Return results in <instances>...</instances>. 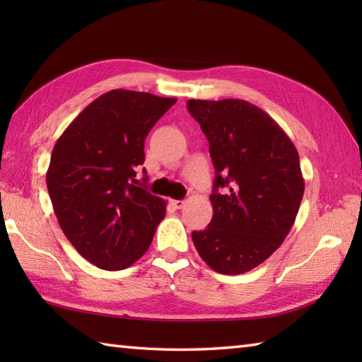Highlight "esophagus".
Segmentation results:
<instances>
[{
	"mask_svg": "<svg viewBox=\"0 0 362 362\" xmlns=\"http://www.w3.org/2000/svg\"><path fill=\"white\" fill-rule=\"evenodd\" d=\"M171 205L174 206V209H177V210H180L183 205H185V201H171Z\"/></svg>",
	"mask_w": 362,
	"mask_h": 362,
	"instance_id": "1",
	"label": "esophagus"
}]
</instances>
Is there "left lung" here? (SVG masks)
<instances>
[{
    "label": "left lung",
    "instance_id": "8db88e82",
    "mask_svg": "<svg viewBox=\"0 0 362 362\" xmlns=\"http://www.w3.org/2000/svg\"><path fill=\"white\" fill-rule=\"evenodd\" d=\"M187 107L210 143L216 169L213 218L193 232V243L213 271L249 272L294 226L305 191L298 152L264 110L243 99H189Z\"/></svg>",
    "mask_w": 362,
    "mask_h": 362
}]
</instances>
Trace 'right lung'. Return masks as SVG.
<instances>
[{"instance_id": "right-lung-1", "label": "right lung", "mask_w": 362, "mask_h": 362, "mask_svg": "<svg viewBox=\"0 0 362 362\" xmlns=\"http://www.w3.org/2000/svg\"><path fill=\"white\" fill-rule=\"evenodd\" d=\"M175 101L107 91L54 144L46 173L54 213L68 241L99 269L132 266L165 218L166 202L138 185L136 171L144 163L146 136Z\"/></svg>"}]
</instances>
